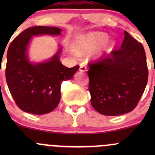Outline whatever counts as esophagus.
Instances as JSON below:
<instances>
[{"mask_svg": "<svg viewBox=\"0 0 155 155\" xmlns=\"http://www.w3.org/2000/svg\"><path fill=\"white\" fill-rule=\"evenodd\" d=\"M79 70H80L81 72H86L87 71L86 65L85 64V63L80 64V68H79Z\"/></svg>", "mask_w": 155, "mask_h": 155, "instance_id": "1", "label": "esophagus"}]
</instances>
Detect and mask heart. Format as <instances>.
Listing matches in <instances>:
<instances>
[{"instance_id": "obj_1", "label": "heart", "mask_w": 155, "mask_h": 155, "mask_svg": "<svg viewBox=\"0 0 155 155\" xmlns=\"http://www.w3.org/2000/svg\"><path fill=\"white\" fill-rule=\"evenodd\" d=\"M108 40H109V36L104 32H92L85 35H81L76 38L74 46L75 49L72 48L71 51L75 54L77 53L83 54L93 51L104 45V46L96 53L95 55L96 58H100L107 53L110 52L112 50V48L114 47L115 44L113 42L107 43Z\"/></svg>"}]
</instances>
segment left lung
<instances>
[{
	"instance_id": "obj_1",
	"label": "left lung",
	"mask_w": 155,
	"mask_h": 155,
	"mask_svg": "<svg viewBox=\"0 0 155 155\" xmlns=\"http://www.w3.org/2000/svg\"><path fill=\"white\" fill-rule=\"evenodd\" d=\"M89 91L92 107L109 116L131 112L138 104L148 82L143 46L124 31L120 49L89 64Z\"/></svg>"
}]
</instances>
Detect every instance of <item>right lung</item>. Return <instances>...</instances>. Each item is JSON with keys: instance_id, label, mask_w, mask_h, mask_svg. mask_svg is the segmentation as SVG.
<instances>
[{"instance_id": "right-lung-1", "label": "right lung", "mask_w": 155, "mask_h": 155, "mask_svg": "<svg viewBox=\"0 0 155 155\" xmlns=\"http://www.w3.org/2000/svg\"><path fill=\"white\" fill-rule=\"evenodd\" d=\"M62 30L56 27L34 26L15 37L7 54L6 79L11 95L22 111L43 115L54 110L61 100V85L70 80L79 66L68 68L60 61L62 47L43 62L30 61L28 50L34 36H58Z\"/></svg>"}]
</instances>
